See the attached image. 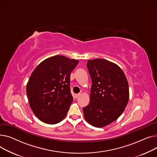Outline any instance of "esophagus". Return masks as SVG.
Masks as SVG:
<instances>
[{"mask_svg": "<svg viewBox=\"0 0 157 157\" xmlns=\"http://www.w3.org/2000/svg\"><path fill=\"white\" fill-rule=\"evenodd\" d=\"M80 96V94L79 93V94H75V95H74V97H75V98H76V99H77V98H78Z\"/></svg>", "mask_w": 157, "mask_h": 157, "instance_id": "1", "label": "esophagus"}]
</instances>
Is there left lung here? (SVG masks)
Instances as JSON below:
<instances>
[{
    "label": "left lung",
    "mask_w": 157,
    "mask_h": 157,
    "mask_svg": "<svg viewBox=\"0 0 157 157\" xmlns=\"http://www.w3.org/2000/svg\"><path fill=\"white\" fill-rule=\"evenodd\" d=\"M91 80L89 104L83 108L86 121L103 127L122 115L128 103L129 90L127 78L117 64L103 59L88 60Z\"/></svg>",
    "instance_id": "8db88e82"
}]
</instances>
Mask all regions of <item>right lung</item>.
Wrapping results in <instances>:
<instances>
[{
  "mask_svg": "<svg viewBox=\"0 0 157 157\" xmlns=\"http://www.w3.org/2000/svg\"><path fill=\"white\" fill-rule=\"evenodd\" d=\"M79 61L54 56L42 61L26 85L31 109L42 122L56 124L66 117L72 103L70 74Z\"/></svg>",
  "mask_w": 157,
  "mask_h": 157,
  "instance_id": "add662e5",
  "label": "right lung"
}]
</instances>
